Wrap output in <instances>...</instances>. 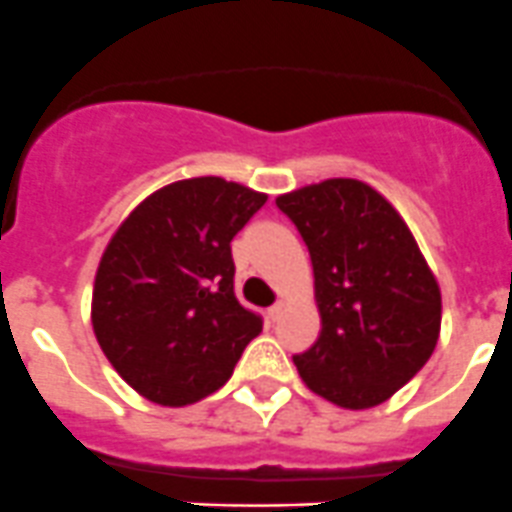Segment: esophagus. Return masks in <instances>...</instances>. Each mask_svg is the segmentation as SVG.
<instances>
[{"label": "esophagus", "instance_id": "obj_1", "mask_svg": "<svg viewBox=\"0 0 512 512\" xmlns=\"http://www.w3.org/2000/svg\"><path fill=\"white\" fill-rule=\"evenodd\" d=\"M282 310H285V302H282V300H280V302H275V305H272L270 310H267V317H270L272 322H275V320H280Z\"/></svg>", "mask_w": 512, "mask_h": 512}]
</instances>
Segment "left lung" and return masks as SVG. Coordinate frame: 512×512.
Returning <instances> with one entry per match:
<instances>
[{"label": "left lung", "instance_id": "obj_1", "mask_svg": "<svg viewBox=\"0 0 512 512\" xmlns=\"http://www.w3.org/2000/svg\"><path fill=\"white\" fill-rule=\"evenodd\" d=\"M310 250L322 330L295 355L302 382L345 410L393 398L430 360L443 300L400 212L370 185L332 177L277 197Z\"/></svg>", "mask_w": 512, "mask_h": 512}]
</instances>
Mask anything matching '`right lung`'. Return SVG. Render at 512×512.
Returning a JSON list of instances; mask_svg holds the SVG:
<instances>
[{
    "mask_svg": "<svg viewBox=\"0 0 512 512\" xmlns=\"http://www.w3.org/2000/svg\"><path fill=\"white\" fill-rule=\"evenodd\" d=\"M267 202L222 177L165 185L107 242L94 275L92 327L130 388L167 408L220 390L262 320L235 297L230 242Z\"/></svg>",
    "mask_w": 512,
    "mask_h": 512,
    "instance_id": "add662e5",
    "label": "right lung"
}]
</instances>
